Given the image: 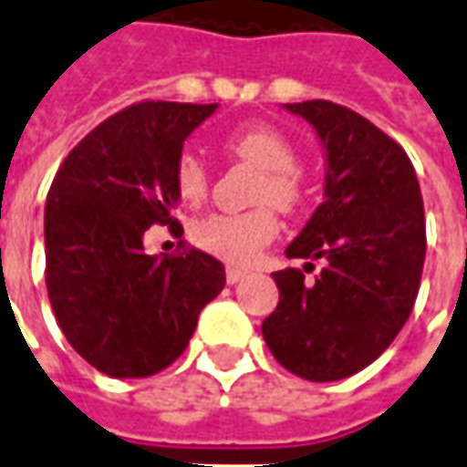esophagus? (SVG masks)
Here are the masks:
<instances>
[{"label": "esophagus", "instance_id": "1", "mask_svg": "<svg viewBox=\"0 0 467 467\" xmlns=\"http://www.w3.org/2000/svg\"><path fill=\"white\" fill-rule=\"evenodd\" d=\"M244 270H240V267H227V273H224V278H227V283L230 285H234V283H240V280H244Z\"/></svg>", "mask_w": 467, "mask_h": 467}]
</instances>
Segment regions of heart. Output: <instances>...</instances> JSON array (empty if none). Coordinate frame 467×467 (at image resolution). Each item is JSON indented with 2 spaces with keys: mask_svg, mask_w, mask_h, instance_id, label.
<instances>
[{
  "mask_svg": "<svg viewBox=\"0 0 467 467\" xmlns=\"http://www.w3.org/2000/svg\"><path fill=\"white\" fill-rule=\"evenodd\" d=\"M227 149L244 161L260 166L265 179L257 187V202H273L290 210L298 197V154L293 143L265 123H253L234 131L227 139ZM177 194L189 204H200L207 197L210 174L200 156L184 151L174 166ZM280 223L275 210L265 204L250 212H212L189 227V237L207 255H214L230 265H253L267 244L278 237Z\"/></svg>",
  "mask_w": 467,
  "mask_h": 467,
  "instance_id": "b5f03b06",
  "label": "heart"
}]
</instances>
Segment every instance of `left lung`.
<instances>
[{
	"instance_id": "8db88e82",
	"label": "left lung",
	"mask_w": 467,
	"mask_h": 467,
	"mask_svg": "<svg viewBox=\"0 0 467 467\" xmlns=\"http://www.w3.org/2000/svg\"><path fill=\"white\" fill-rule=\"evenodd\" d=\"M313 126L326 156L324 202L288 257L324 260L316 280L273 273L278 308L263 321L273 357L308 381L347 379L402 331L425 263V210L410 156L374 123L331 100L285 103Z\"/></svg>"
}]
</instances>
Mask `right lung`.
Listing matches in <instances>:
<instances>
[{"mask_svg": "<svg viewBox=\"0 0 467 467\" xmlns=\"http://www.w3.org/2000/svg\"><path fill=\"white\" fill-rule=\"evenodd\" d=\"M217 103L143 100L67 154L45 204V283L67 344L98 371L139 379L187 348L224 265L202 250L143 253L151 224L177 227L174 166Z\"/></svg>", "mask_w": 467, "mask_h": 467, "instance_id": "obj_1", "label": "right lung"}]
</instances>
